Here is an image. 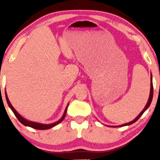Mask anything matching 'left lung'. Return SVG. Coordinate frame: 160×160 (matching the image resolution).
Segmentation results:
<instances>
[{"label": "left lung", "instance_id": "8db88e82", "mask_svg": "<svg viewBox=\"0 0 160 160\" xmlns=\"http://www.w3.org/2000/svg\"><path fill=\"white\" fill-rule=\"evenodd\" d=\"M153 81H152V75H151V82H150V96H149V99H148V103H147L146 106H145V108H144V110H143V111L141 112L140 114L138 116V117H136V118L135 119V120H134L133 121H132V122H128V123H126V124L122 125V126H127V125H131V124L134 123V122H136V121H137L138 120L139 118H140L141 116L142 115L143 113H144V112L145 111H146V110L148 109V108H149V106L150 105V104H151L152 99H153Z\"/></svg>", "mask_w": 160, "mask_h": 160}]
</instances>
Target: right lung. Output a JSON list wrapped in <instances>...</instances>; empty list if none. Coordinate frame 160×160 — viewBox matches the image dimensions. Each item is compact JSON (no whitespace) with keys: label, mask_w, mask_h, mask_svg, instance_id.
<instances>
[{"label":"right lung","mask_w":160,"mask_h":160,"mask_svg":"<svg viewBox=\"0 0 160 160\" xmlns=\"http://www.w3.org/2000/svg\"><path fill=\"white\" fill-rule=\"evenodd\" d=\"M5 95H6V99H7V104H8L9 107L10 108V109L12 110V112L14 113V114L16 117H17V119L19 120V121L21 123H22L23 125H25V126H29V127H32L33 128H36V129H40V130H45V129H48V128H50L53 127V126H56L57 124H58L59 122H61L62 120H64V118L65 117V115H66V112H67V108H66L65 111V113H64L63 116H62V117L61 119H60L59 120L57 121V122H54V123L52 124H41V123H38V122H30V121L27 120H25V119L23 118V117H22L21 116H20L19 113L16 112V111L15 109H14V108L12 107V104H10V101H9L8 99V97H7V93H5Z\"/></svg>","instance_id":"right-lung-1"}]
</instances>
